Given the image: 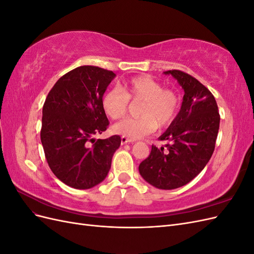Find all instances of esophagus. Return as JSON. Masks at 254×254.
Returning <instances> with one entry per match:
<instances>
[{"label":"esophagus","mask_w":254,"mask_h":254,"mask_svg":"<svg viewBox=\"0 0 254 254\" xmlns=\"http://www.w3.org/2000/svg\"><path fill=\"white\" fill-rule=\"evenodd\" d=\"M121 142L122 144H127V143H130V142H133L131 139H129V137H126V136H122L121 137Z\"/></svg>","instance_id":"34e87169"}]
</instances>
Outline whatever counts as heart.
I'll use <instances>...</instances> for the list:
<instances>
[{"label":"heart","mask_w":254,"mask_h":254,"mask_svg":"<svg viewBox=\"0 0 254 254\" xmlns=\"http://www.w3.org/2000/svg\"><path fill=\"white\" fill-rule=\"evenodd\" d=\"M130 102H141L139 119H126L113 126V131L136 140L155 131L157 127L166 128L176 120L180 109V97L173 89L149 76L142 75L122 81L120 89L105 92L102 108L112 120L124 118Z\"/></svg>","instance_id":"b5f03b06"}]
</instances>
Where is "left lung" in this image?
Masks as SVG:
<instances>
[{
	"label": "left lung",
	"instance_id": "1",
	"mask_svg": "<svg viewBox=\"0 0 254 254\" xmlns=\"http://www.w3.org/2000/svg\"><path fill=\"white\" fill-rule=\"evenodd\" d=\"M178 80L184 90L181 109L176 120L159 137L168 141L167 151L151 146L139 172L145 181L161 190L186 186L200 173L211 159L219 129L216 101L203 84L179 70L164 72Z\"/></svg>",
	"mask_w": 254,
	"mask_h": 254
}]
</instances>
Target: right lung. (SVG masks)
I'll list each match as a JSON object with an SVG mask.
<instances>
[{"label": "right lung", "mask_w": 254, "mask_h": 254, "mask_svg": "<svg viewBox=\"0 0 254 254\" xmlns=\"http://www.w3.org/2000/svg\"><path fill=\"white\" fill-rule=\"evenodd\" d=\"M114 77L102 67L78 66L60 77L45 99L40 131L45 159L68 187L91 189L108 175L121 136L95 141L93 135L109 126L102 96Z\"/></svg>", "instance_id": "obj_1"}]
</instances>
